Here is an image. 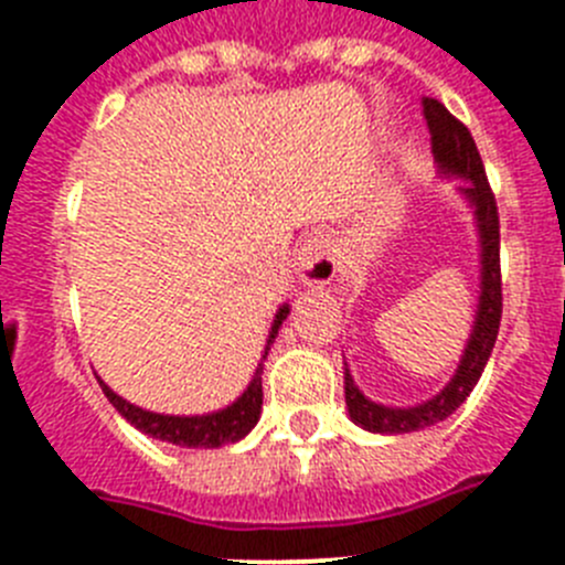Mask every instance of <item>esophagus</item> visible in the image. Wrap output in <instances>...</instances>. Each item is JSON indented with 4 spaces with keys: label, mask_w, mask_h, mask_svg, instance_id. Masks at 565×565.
<instances>
[{
    "label": "esophagus",
    "mask_w": 565,
    "mask_h": 565,
    "mask_svg": "<svg viewBox=\"0 0 565 565\" xmlns=\"http://www.w3.org/2000/svg\"><path fill=\"white\" fill-rule=\"evenodd\" d=\"M294 271L302 286L326 288L337 277V252L331 239L326 234H311L302 239L294 257Z\"/></svg>",
    "instance_id": "esophagus-1"
}]
</instances>
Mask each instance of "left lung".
Segmentation results:
<instances>
[{
    "mask_svg": "<svg viewBox=\"0 0 565 565\" xmlns=\"http://www.w3.org/2000/svg\"><path fill=\"white\" fill-rule=\"evenodd\" d=\"M422 104L427 127H430L433 158L438 163V172H441V178L461 181L458 183V194L469 203L472 217H476L478 266H481L478 288L481 291H478L476 322H472V331H469L461 362H458L450 382L444 384V391L427 398V402L416 404V407H387V404L371 402L359 391L351 376V367L344 364L348 416L362 430L382 433V436L416 433L452 416L467 402V396L481 379L483 367L492 356V348H495L498 328H501V226H498L495 194L489 189L481 154H478L469 129L436 98H424Z\"/></svg>",
    "mask_w": 565,
    "mask_h": 565,
    "instance_id": "obj_1",
    "label": "left lung"
}]
</instances>
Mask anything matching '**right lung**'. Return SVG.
<instances>
[{
    "label": "right lung",
    "instance_id": "1",
    "mask_svg": "<svg viewBox=\"0 0 565 565\" xmlns=\"http://www.w3.org/2000/svg\"><path fill=\"white\" fill-rule=\"evenodd\" d=\"M291 313V306L282 302L274 313L271 331H268L266 339V351H263V359H259L257 371H254L252 382L237 398H234L228 407L214 413H203V416H167V413H152L143 411L138 404H129L127 398H121L115 391H109V384L104 382L102 376L98 384H102L104 396L109 398L115 411L121 413L135 430L147 433V436L158 438V441L178 444V447H203V450H214V447H223V444H234L239 438H246L248 433L254 430V424L259 422V413H263V362H266L268 351H271L274 339H277L279 328L286 322V317Z\"/></svg>",
    "mask_w": 565,
    "mask_h": 565
}]
</instances>
